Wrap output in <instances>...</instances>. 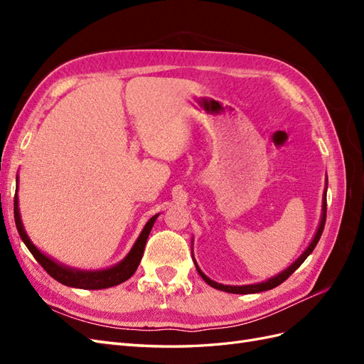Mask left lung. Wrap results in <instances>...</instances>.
Listing matches in <instances>:
<instances>
[{"mask_svg": "<svg viewBox=\"0 0 364 364\" xmlns=\"http://www.w3.org/2000/svg\"><path fill=\"white\" fill-rule=\"evenodd\" d=\"M325 222H326V191H325V196H323V208H322V220H321V226H318V229H317V232H316V235H314V238H313V241H311V245L306 247V250L302 253V255L297 258L291 266L287 269V270H284L282 273H279L278 277H274V278H272V279H269V281H266V282H259V284H252V285H223V284H217V282H214V281H211L209 279L206 274H203V272L197 267V264H196V267H197V272H199V274L200 277L203 278V281L206 282V284H209L211 285V287H214V289H217V290H222V291H228V293H235V294H249V293H259V291H266V290H272V289H274V287H278L279 284H282L285 279H287L290 274L301 266V264L306 259V257L310 255V253L314 250V247H316V245L318 243V240H321V235H322V232H323V228H325Z\"/></svg>", "mask_w": 364, "mask_h": 364, "instance_id": "obj_1", "label": "left lung"}]
</instances>
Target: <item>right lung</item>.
<instances>
[{"instance_id": "add662e5", "label": "right lung", "mask_w": 364, "mask_h": 364, "mask_svg": "<svg viewBox=\"0 0 364 364\" xmlns=\"http://www.w3.org/2000/svg\"><path fill=\"white\" fill-rule=\"evenodd\" d=\"M14 215H15V225L19 232L21 240L24 241V245L27 249L31 252V255L35 257V259L41 264L51 278L59 281L63 285H68V287H75V289H85V290H100V289H109L114 287V285H118L121 282L127 281L132 274L135 273V270L139 266V261L142 258V253H144L146 247V241L149 238L150 230L153 228V223L158 217L153 215L147 225L142 229V232L139 238L136 240L135 246L132 247L129 252V255L118 262L117 266L107 269V270H97V272H85V270H74L70 267H63L60 264L54 262L48 257L42 255V253L36 249V246H33L30 238L27 237L23 222H21V215H19V209H18V196L15 194V200H14Z\"/></svg>"}]
</instances>
